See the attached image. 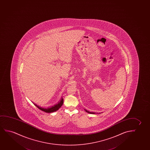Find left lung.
Listing matches in <instances>:
<instances>
[{"instance_id":"obj_1","label":"left lung","mask_w":150,"mask_h":150,"mask_svg":"<svg viewBox=\"0 0 150 150\" xmlns=\"http://www.w3.org/2000/svg\"><path fill=\"white\" fill-rule=\"evenodd\" d=\"M84 110L85 111H86V112L87 113H90V114H95V113H94V112H89V111H87V110H86V109H84Z\"/></svg>"}]
</instances>
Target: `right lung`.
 <instances>
[{"label": "right lung", "mask_w": 150, "mask_h": 150, "mask_svg": "<svg viewBox=\"0 0 150 150\" xmlns=\"http://www.w3.org/2000/svg\"><path fill=\"white\" fill-rule=\"evenodd\" d=\"M33 103L34 104L36 107H37L38 109H40L41 111H43V112H46V113H52V112H54L57 111L59 109L60 107H62V105H63V103H64V99H63L62 97V99H61V100H60L59 103H58V104L55 105L54 106H52V107H50V108H47V109L41 108V107L38 106L37 105H36L34 103Z\"/></svg>", "instance_id": "1"}]
</instances>
